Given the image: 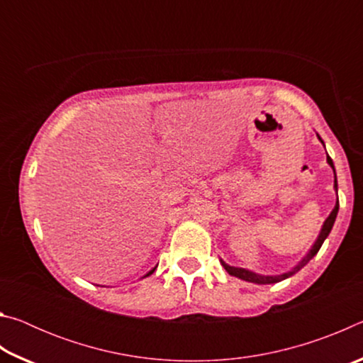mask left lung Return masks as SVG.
I'll list each match as a JSON object with an SVG mask.
<instances>
[{
    "label": "left lung",
    "instance_id": "obj_1",
    "mask_svg": "<svg viewBox=\"0 0 363 363\" xmlns=\"http://www.w3.org/2000/svg\"><path fill=\"white\" fill-rule=\"evenodd\" d=\"M320 139V138H318ZM322 140V139H320ZM322 144H323V140H322ZM327 162L330 163V167L333 168V171H335V164H333V160H331L328 155H327ZM335 189L337 190V184H336V173H335ZM337 208H340V203H337L336 201V205H335V208H333V211L330 213V216L325 219V223H323V227H322V230H320V235H318V238L315 240V243H314V247L311 248V251L309 253H307L306 256H304V259L301 261L296 267H294L293 270H290V272H286V274H281V275H275V277H272V275H259V274H255V272H250V270H247V269H242V267H232V266H229V264H225L223 259H220V264H223L224 266V269L227 270V272H229L230 275H233V277H237V279H242V280H245V281H251V284H259V285H266V284H277V281H281V280H285V279H288V277H291L293 274H296L298 270H301L303 269L307 262H309L312 257H314L317 253H318V250H320V247L323 245V242H325V238L328 237V233H330V230H331V227H333V224H335V219H336V214H337Z\"/></svg>",
    "mask_w": 363,
    "mask_h": 363
}]
</instances>
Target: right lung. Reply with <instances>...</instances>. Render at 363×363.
I'll return each instance as SVG.
<instances>
[{"label": "right lung", "instance_id": "add662e5", "mask_svg": "<svg viewBox=\"0 0 363 363\" xmlns=\"http://www.w3.org/2000/svg\"><path fill=\"white\" fill-rule=\"evenodd\" d=\"M153 270H155V269H152V270H150V272H149V274H147V275H150V274H153ZM147 275H145V277H147Z\"/></svg>", "mask_w": 363, "mask_h": 363}]
</instances>
